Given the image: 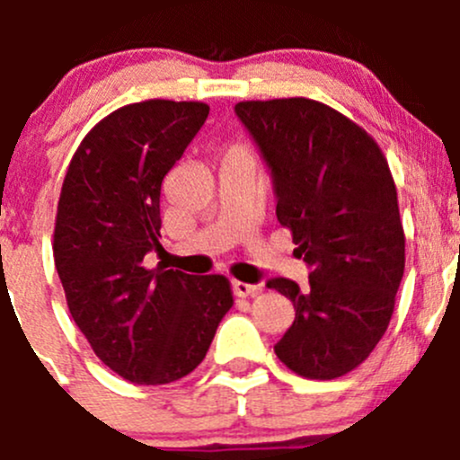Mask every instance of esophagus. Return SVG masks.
<instances>
[{
  "instance_id": "obj_1",
  "label": "esophagus",
  "mask_w": 460,
  "mask_h": 460,
  "mask_svg": "<svg viewBox=\"0 0 460 460\" xmlns=\"http://www.w3.org/2000/svg\"><path fill=\"white\" fill-rule=\"evenodd\" d=\"M234 294L238 296V298H249V296H256L260 287L258 285H249V282H243V280H234Z\"/></svg>"
}]
</instances>
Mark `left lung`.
<instances>
[{
    "label": "left lung",
    "instance_id": "8db88e82",
    "mask_svg": "<svg viewBox=\"0 0 460 460\" xmlns=\"http://www.w3.org/2000/svg\"><path fill=\"white\" fill-rule=\"evenodd\" d=\"M235 113L271 169L278 222L312 267L307 289L267 282L296 309L273 349L305 378H341L385 336L405 271L392 171L374 137L323 102H238Z\"/></svg>",
    "mask_w": 460,
    "mask_h": 460
}]
</instances>
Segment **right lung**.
Listing matches in <instances>:
<instances>
[{"label": "right lung", "mask_w": 460, "mask_h": 460, "mask_svg": "<svg viewBox=\"0 0 460 460\" xmlns=\"http://www.w3.org/2000/svg\"><path fill=\"white\" fill-rule=\"evenodd\" d=\"M207 115L204 102L122 106L86 133L64 175L53 256L68 312L97 358L137 385L191 374L234 305L225 276L144 267L162 249V180Z\"/></svg>", "instance_id": "1"}]
</instances>
